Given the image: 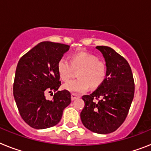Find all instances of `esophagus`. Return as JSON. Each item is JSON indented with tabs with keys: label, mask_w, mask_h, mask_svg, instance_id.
Listing matches in <instances>:
<instances>
[{
	"label": "esophagus",
	"mask_w": 151,
	"mask_h": 151,
	"mask_svg": "<svg viewBox=\"0 0 151 151\" xmlns=\"http://www.w3.org/2000/svg\"><path fill=\"white\" fill-rule=\"evenodd\" d=\"M79 97V96L77 95L76 94H74V93H73V94H71V98H72V101H74V100L77 99V98H78Z\"/></svg>",
	"instance_id": "obj_1"
}]
</instances>
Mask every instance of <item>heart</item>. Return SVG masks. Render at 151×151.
Here are the masks:
<instances>
[{"mask_svg":"<svg viewBox=\"0 0 151 151\" xmlns=\"http://www.w3.org/2000/svg\"><path fill=\"white\" fill-rule=\"evenodd\" d=\"M74 69L78 78L64 84L63 88L73 93H82L89 88H96L104 82L106 76V65L96 56L87 52H79L72 56L70 61L61 57L57 63V72L63 82L71 78Z\"/></svg>","mask_w":151,"mask_h":151,"instance_id":"b5f03b06","label":"heart"}]
</instances>
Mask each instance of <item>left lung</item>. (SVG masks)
Returning <instances> with one entry per match:
<instances>
[{
  "label": "left lung",
  "mask_w": 151,
  "mask_h": 151,
  "mask_svg": "<svg viewBox=\"0 0 151 151\" xmlns=\"http://www.w3.org/2000/svg\"><path fill=\"white\" fill-rule=\"evenodd\" d=\"M106 66L104 82L92 94L82 96L85 106L80 116L93 132L109 134L124 122L134 94V82L127 60L107 46H97Z\"/></svg>",
  "instance_id": "left-lung-1"
}]
</instances>
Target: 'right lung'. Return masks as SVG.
Masks as SVG:
<instances>
[{"mask_svg":"<svg viewBox=\"0 0 151 151\" xmlns=\"http://www.w3.org/2000/svg\"><path fill=\"white\" fill-rule=\"evenodd\" d=\"M69 45L43 41L19 60L13 83V96L19 114L33 129L52 127L60 121L63 110L71 103L67 90L58 91L52 101L46 93L57 91L61 85L57 63Z\"/></svg>","mask_w":151,"mask_h":151,"instance_id":"right-lung-1","label":"right lung"}]
</instances>
